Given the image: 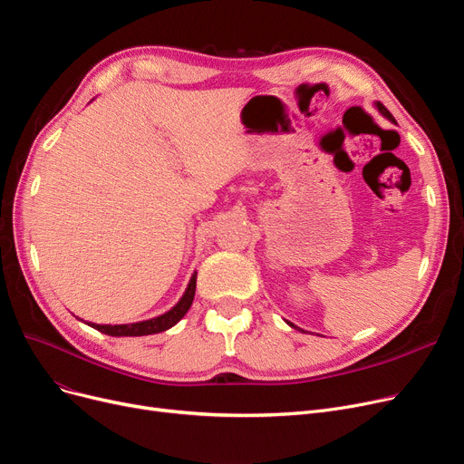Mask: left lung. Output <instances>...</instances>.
<instances>
[{"label": "left lung", "mask_w": 464, "mask_h": 464, "mask_svg": "<svg viewBox=\"0 0 464 464\" xmlns=\"http://www.w3.org/2000/svg\"><path fill=\"white\" fill-rule=\"evenodd\" d=\"M376 109H378V111H380V112H382V114H383V116H385V118H387L389 121H395L393 114H392V112H389V111H387V109H385V107H383L382 103H376ZM287 325H289V327H294V329H299V327H295V325H294V324H291V322H287ZM299 331H303V329H299Z\"/></svg>", "instance_id": "8db88e82"}]
</instances>
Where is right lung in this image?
<instances>
[{"label": "right lung", "mask_w": 464, "mask_h": 464, "mask_svg": "<svg viewBox=\"0 0 464 464\" xmlns=\"http://www.w3.org/2000/svg\"><path fill=\"white\" fill-rule=\"evenodd\" d=\"M195 282H198V273L191 275V280L184 291L182 299L173 308L158 315V318L137 322V324H124V325H97V324H90V322H86V324L97 331L111 334V336H144V334H156V333L167 331L173 325H177L184 318L186 312L189 310L193 297H195Z\"/></svg>", "instance_id": "add662e5"}]
</instances>
